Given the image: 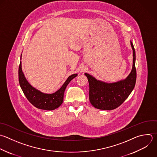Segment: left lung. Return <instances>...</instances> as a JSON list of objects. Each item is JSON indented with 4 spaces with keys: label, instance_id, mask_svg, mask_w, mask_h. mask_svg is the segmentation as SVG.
<instances>
[{
    "label": "left lung",
    "instance_id": "left-lung-1",
    "mask_svg": "<svg viewBox=\"0 0 157 157\" xmlns=\"http://www.w3.org/2000/svg\"><path fill=\"white\" fill-rule=\"evenodd\" d=\"M131 46L133 53V64L131 73L125 80L107 83L96 80L88 74H85L89 82L90 101L95 108L101 110L115 109L126 99L134 89L136 81V55L131 42Z\"/></svg>",
    "mask_w": 157,
    "mask_h": 157
}]
</instances>
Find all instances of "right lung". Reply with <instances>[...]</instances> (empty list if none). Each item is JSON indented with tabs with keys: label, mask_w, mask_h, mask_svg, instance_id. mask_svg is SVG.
<instances>
[{
	"label": "right lung",
	"mask_w": 157,
	"mask_h": 157,
	"mask_svg": "<svg viewBox=\"0 0 157 157\" xmlns=\"http://www.w3.org/2000/svg\"><path fill=\"white\" fill-rule=\"evenodd\" d=\"M77 76V74L69 76L61 88L55 93L53 94H45L36 89L28 83L22 71L21 62H20L18 69L20 85L26 98L36 107L46 110H55L61 105L63 102L64 93L66 86Z\"/></svg>",
	"instance_id": "right-lung-1"
}]
</instances>
